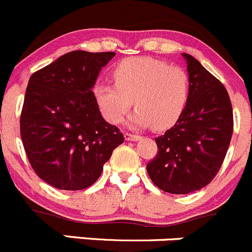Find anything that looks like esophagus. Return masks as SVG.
Wrapping results in <instances>:
<instances>
[{
    "label": "esophagus",
    "instance_id": "1",
    "mask_svg": "<svg viewBox=\"0 0 252 252\" xmlns=\"http://www.w3.org/2000/svg\"><path fill=\"white\" fill-rule=\"evenodd\" d=\"M139 138H141V136H138V134H132V133H128V132H126L125 133L126 141H138Z\"/></svg>",
    "mask_w": 252,
    "mask_h": 252
}]
</instances>
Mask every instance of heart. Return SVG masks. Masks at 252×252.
I'll list each match as a JSON object with an SVG mask.
<instances>
[{"instance_id": "b5f03b06", "label": "heart", "mask_w": 252, "mask_h": 252, "mask_svg": "<svg viewBox=\"0 0 252 252\" xmlns=\"http://www.w3.org/2000/svg\"><path fill=\"white\" fill-rule=\"evenodd\" d=\"M113 76L115 83L100 82L93 91L110 124L121 123L132 104L137 106L129 118L132 127L166 129L183 115L190 82L181 67L152 57H131L116 66Z\"/></svg>"}]
</instances>
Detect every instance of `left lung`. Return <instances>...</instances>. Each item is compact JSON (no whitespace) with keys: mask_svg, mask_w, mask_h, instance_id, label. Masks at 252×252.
Here are the masks:
<instances>
[{"mask_svg":"<svg viewBox=\"0 0 252 252\" xmlns=\"http://www.w3.org/2000/svg\"><path fill=\"white\" fill-rule=\"evenodd\" d=\"M188 63L190 93L183 115L156 138L158 153L147 164L154 185L175 195L207 186L220 169L233 134V109L228 92L195 57Z\"/></svg>","mask_w":252,"mask_h":252,"instance_id":"8db88e82","label":"left lung"}]
</instances>
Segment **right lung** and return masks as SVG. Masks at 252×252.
I'll use <instances>...</instances> for the list:
<instances>
[{"label":"right lung","mask_w":252,"mask_h":252,"mask_svg":"<svg viewBox=\"0 0 252 252\" xmlns=\"http://www.w3.org/2000/svg\"><path fill=\"white\" fill-rule=\"evenodd\" d=\"M115 52L77 50L32 74L21 115V137L36 175L60 190L93 185L124 142L94 98L101 68Z\"/></svg>","instance_id":"right-lung-1"}]
</instances>
